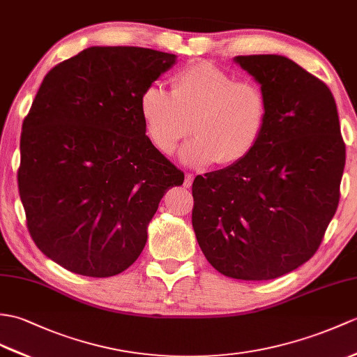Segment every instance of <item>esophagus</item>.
Returning a JSON list of instances; mask_svg holds the SVG:
<instances>
[{
  "instance_id": "1",
  "label": "esophagus",
  "mask_w": 357,
  "mask_h": 357,
  "mask_svg": "<svg viewBox=\"0 0 357 357\" xmlns=\"http://www.w3.org/2000/svg\"><path fill=\"white\" fill-rule=\"evenodd\" d=\"M193 179H195V176L192 175V173H187V175H185V181H184V187H187V188L192 187Z\"/></svg>"
}]
</instances>
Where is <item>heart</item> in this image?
Returning a JSON list of instances; mask_svg holds the SVG:
<instances>
[{
	"label": "heart",
	"mask_w": 357,
	"mask_h": 357,
	"mask_svg": "<svg viewBox=\"0 0 357 357\" xmlns=\"http://www.w3.org/2000/svg\"><path fill=\"white\" fill-rule=\"evenodd\" d=\"M139 115L156 151L170 155L190 132L179 153L195 167L243 161L260 143L269 120V98L259 82L237 79L206 61L193 62L172 79V93L158 85L139 96Z\"/></svg>",
	"instance_id": "1"
}]
</instances>
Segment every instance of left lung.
Segmentation results:
<instances>
[{
  "mask_svg": "<svg viewBox=\"0 0 357 357\" xmlns=\"http://www.w3.org/2000/svg\"><path fill=\"white\" fill-rule=\"evenodd\" d=\"M236 62L266 91L268 126L243 161L195 178L192 223L214 269L272 280L318 251L341 196L345 143L324 82L284 56Z\"/></svg>",
  "mask_w": 357,
  "mask_h": 357,
  "instance_id": "8db88e82",
  "label": "left lung"
}]
</instances>
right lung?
<instances>
[{
  "label": "right lung",
  "mask_w": 357,
  "mask_h": 357,
  "mask_svg": "<svg viewBox=\"0 0 357 357\" xmlns=\"http://www.w3.org/2000/svg\"><path fill=\"white\" fill-rule=\"evenodd\" d=\"M176 56L89 47L47 73L21 132L18 188L33 242L66 271H126L184 173L149 141L139 96Z\"/></svg>",
  "instance_id": "1"
}]
</instances>
